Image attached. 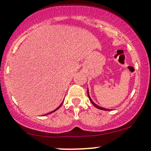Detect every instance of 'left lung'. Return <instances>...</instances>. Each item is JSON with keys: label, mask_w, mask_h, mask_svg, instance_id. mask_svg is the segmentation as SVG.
I'll use <instances>...</instances> for the list:
<instances>
[{"label": "left lung", "mask_w": 151, "mask_h": 151, "mask_svg": "<svg viewBox=\"0 0 151 151\" xmlns=\"http://www.w3.org/2000/svg\"><path fill=\"white\" fill-rule=\"evenodd\" d=\"M87 95H88V97H89V99H90V101H91V103H92V104H93V105H94L95 107H96V108L100 109V110H107V109H105V108H103V107H99V106H98V105H97V104H95L94 102H93V101H92L91 98H90V95H89V90H88V89H87Z\"/></svg>", "instance_id": "obj_1"}]
</instances>
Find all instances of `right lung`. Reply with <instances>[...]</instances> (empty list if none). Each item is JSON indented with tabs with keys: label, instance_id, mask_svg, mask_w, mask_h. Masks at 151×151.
I'll return each mask as SVG.
<instances>
[{
	"label": "right lung",
	"instance_id": "obj_1",
	"mask_svg": "<svg viewBox=\"0 0 151 151\" xmlns=\"http://www.w3.org/2000/svg\"><path fill=\"white\" fill-rule=\"evenodd\" d=\"M63 103V102H62ZM62 103H61V104H60V105L59 106H58V108H56V109H55V110H54V111H55V110H58V108H59V107H61V104H62ZM54 111H52V112H54ZM52 112H51V113H52ZM47 113V114H50V113Z\"/></svg>",
	"mask_w": 151,
	"mask_h": 151
}]
</instances>
